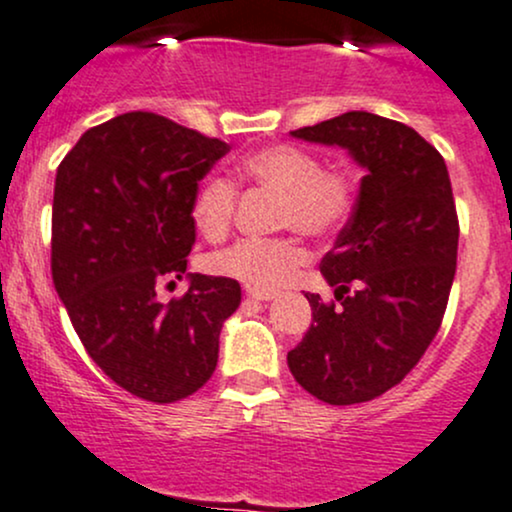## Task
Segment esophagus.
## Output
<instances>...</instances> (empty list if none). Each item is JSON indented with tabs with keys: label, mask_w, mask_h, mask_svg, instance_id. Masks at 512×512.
Returning a JSON list of instances; mask_svg holds the SVG:
<instances>
[{
	"label": "esophagus",
	"mask_w": 512,
	"mask_h": 512,
	"mask_svg": "<svg viewBox=\"0 0 512 512\" xmlns=\"http://www.w3.org/2000/svg\"><path fill=\"white\" fill-rule=\"evenodd\" d=\"M245 294L250 296V299H255V301H272V299H277V291H260V289H252V286H247Z\"/></svg>",
	"instance_id": "obj_1"
}]
</instances>
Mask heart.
<instances>
[{"label": "heart", "instance_id": "b5f03b06", "mask_svg": "<svg viewBox=\"0 0 512 512\" xmlns=\"http://www.w3.org/2000/svg\"><path fill=\"white\" fill-rule=\"evenodd\" d=\"M240 179L279 196L274 226L291 228L308 238H328L350 223L359 201V177L352 167H325L323 160L299 145H269L240 162ZM238 187L226 177H206L192 199V221L206 238H221L233 221ZM308 260L294 235L243 238L213 252L211 272L238 279L252 289L284 286Z\"/></svg>", "mask_w": 512, "mask_h": 512}]
</instances>
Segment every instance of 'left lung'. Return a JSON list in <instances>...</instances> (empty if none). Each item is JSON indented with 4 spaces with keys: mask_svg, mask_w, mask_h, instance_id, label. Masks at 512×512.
Listing matches in <instances>:
<instances>
[{
    "mask_svg": "<svg viewBox=\"0 0 512 512\" xmlns=\"http://www.w3.org/2000/svg\"><path fill=\"white\" fill-rule=\"evenodd\" d=\"M291 136L345 148L367 174L350 223L320 262L335 301L306 294L313 323L286 362L318 401H372L420 362L445 316L459 243L447 165L411 126L369 111Z\"/></svg>",
    "mask_w": 512,
    "mask_h": 512,
    "instance_id": "8db88e82",
    "label": "left lung"
}]
</instances>
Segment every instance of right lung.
I'll return each instance as SVG.
<instances>
[{"instance_id": "1", "label": "right lung", "mask_w": 512, "mask_h": 512, "mask_svg": "<svg viewBox=\"0 0 512 512\" xmlns=\"http://www.w3.org/2000/svg\"><path fill=\"white\" fill-rule=\"evenodd\" d=\"M228 150L165 116L131 111L89 128L55 174V291L101 372L145 401L199 391L240 306L235 279L206 274H187L179 299H157L187 272L194 192Z\"/></svg>"}]
</instances>
